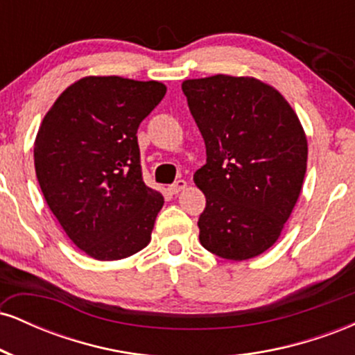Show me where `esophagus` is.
<instances>
[{
  "instance_id": "obj_1",
  "label": "esophagus",
  "mask_w": 355,
  "mask_h": 355,
  "mask_svg": "<svg viewBox=\"0 0 355 355\" xmlns=\"http://www.w3.org/2000/svg\"><path fill=\"white\" fill-rule=\"evenodd\" d=\"M185 187H187V182L185 180H177L175 183H172V185L168 187V190L172 191V193H178V191H182V190H185Z\"/></svg>"
}]
</instances>
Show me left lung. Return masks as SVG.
Here are the masks:
<instances>
[{
  "mask_svg": "<svg viewBox=\"0 0 355 355\" xmlns=\"http://www.w3.org/2000/svg\"><path fill=\"white\" fill-rule=\"evenodd\" d=\"M207 148L193 175L207 205L200 243L229 260L270 248L294 210L307 170V138L287 100L250 76L182 83Z\"/></svg>",
  "mask_w": 355,
  "mask_h": 355,
  "instance_id": "8db88e82",
  "label": "left lung"
}]
</instances>
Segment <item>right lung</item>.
Returning <instances> with one entry per match:
<instances>
[{"label":"right lung","instance_id":"add662e5","mask_svg":"<svg viewBox=\"0 0 355 355\" xmlns=\"http://www.w3.org/2000/svg\"><path fill=\"white\" fill-rule=\"evenodd\" d=\"M165 93L158 81L87 76L43 118L36 178L64 234L93 259L120 260L150 243L164 197L141 177L137 130Z\"/></svg>","mask_w":355,"mask_h":355}]
</instances>
